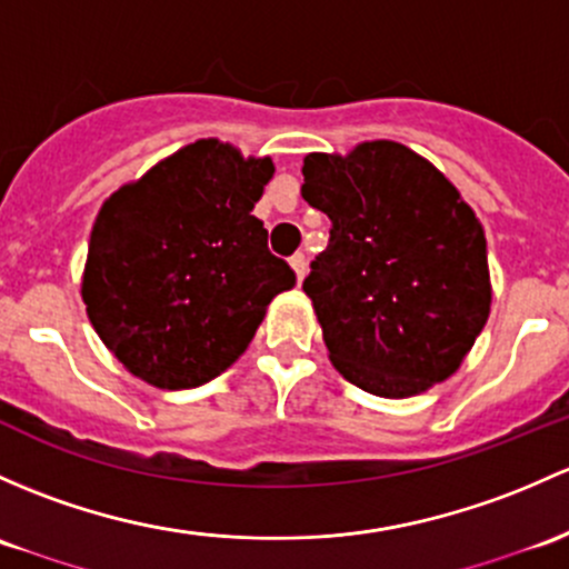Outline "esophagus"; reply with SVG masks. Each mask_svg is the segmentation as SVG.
<instances>
[{"instance_id":"esophagus-1","label":"esophagus","mask_w":569,"mask_h":569,"mask_svg":"<svg viewBox=\"0 0 569 569\" xmlns=\"http://www.w3.org/2000/svg\"><path fill=\"white\" fill-rule=\"evenodd\" d=\"M291 267H295L297 280H302L305 274H308V256H305L302 250H300V253H295V256H291Z\"/></svg>"}]
</instances>
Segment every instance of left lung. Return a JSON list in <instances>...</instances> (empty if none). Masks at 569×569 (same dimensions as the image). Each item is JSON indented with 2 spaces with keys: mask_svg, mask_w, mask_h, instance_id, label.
Wrapping results in <instances>:
<instances>
[{
  "mask_svg": "<svg viewBox=\"0 0 569 569\" xmlns=\"http://www.w3.org/2000/svg\"><path fill=\"white\" fill-rule=\"evenodd\" d=\"M302 174V199L332 223L302 291L335 368L381 398L456 373L490 313L488 244L471 207L395 141L346 158L313 152Z\"/></svg>",
  "mask_w": 569,
  "mask_h": 569,
  "instance_id": "left-lung-1",
  "label": "left lung"
}]
</instances>
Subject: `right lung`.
<instances>
[{
	"mask_svg": "<svg viewBox=\"0 0 569 569\" xmlns=\"http://www.w3.org/2000/svg\"><path fill=\"white\" fill-rule=\"evenodd\" d=\"M274 166L196 141L106 201L81 295L100 340L139 379L190 390L248 349L274 295L297 283L253 212Z\"/></svg>",
	"mask_w": 569,
	"mask_h": 569,
	"instance_id": "add662e5",
	"label": "right lung"
}]
</instances>
